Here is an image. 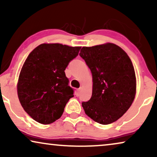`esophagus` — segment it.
<instances>
[{
    "mask_svg": "<svg viewBox=\"0 0 157 157\" xmlns=\"http://www.w3.org/2000/svg\"><path fill=\"white\" fill-rule=\"evenodd\" d=\"M81 88H79V89H77V95H79V94H80V91H81Z\"/></svg>",
    "mask_w": 157,
    "mask_h": 157,
    "instance_id": "obj_1",
    "label": "esophagus"
}]
</instances>
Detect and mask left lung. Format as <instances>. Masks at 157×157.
Wrapping results in <instances>:
<instances>
[{
  "instance_id": "left-lung-1",
  "label": "left lung",
  "mask_w": 157,
  "mask_h": 157,
  "mask_svg": "<svg viewBox=\"0 0 157 157\" xmlns=\"http://www.w3.org/2000/svg\"><path fill=\"white\" fill-rule=\"evenodd\" d=\"M93 78L92 96L82 106L88 117L103 125L121 118L136 95V76L132 62L121 48L105 44L83 47L79 53Z\"/></svg>"
}]
</instances>
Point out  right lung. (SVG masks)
I'll use <instances>...</instances> for the list:
<instances>
[{
    "instance_id": "add662e5",
    "label": "right lung",
    "mask_w": 157,
    "mask_h": 157,
    "mask_svg": "<svg viewBox=\"0 0 157 157\" xmlns=\"http://www.w3.org/2000/svg\"><path fill=\"white\" fill-rule=\"evenodd\" d=\"M80 49L60 44H43L27 57L19 75L17 91L23 109L38 123L49 124L59 119L74 96L64 71Z\"/></svg>"
}]
</instances>
